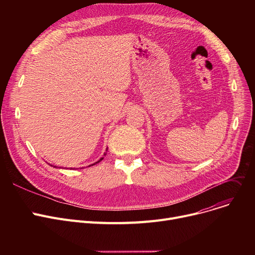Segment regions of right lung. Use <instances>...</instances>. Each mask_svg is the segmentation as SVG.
<instances>
[{"instance_id": "1", "label": "right lung", "mask_w": 255, "mask_h": 255, "mask_svg": "<svg viewBox=\"0 0 255 255\" xmlns=\"http://www.w3.org/2000/svg\"><path fill=\"white\" fill-rule=\"evenodd\" d=\"M106 151H107V149H106ZM104 155H106V153H104ZM102 159H103V157H102V158H101V159H100V160H99V161H98V162H100V161H101V160H102ZM98 162H96V163H98ZM96 163H94V164H96ZM94 164H92V165H94Z\"/></svg>"}]
</instances>
